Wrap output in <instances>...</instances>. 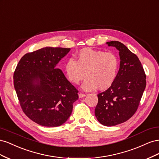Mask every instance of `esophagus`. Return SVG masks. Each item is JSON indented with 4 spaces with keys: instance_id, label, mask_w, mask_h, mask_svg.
<instances>
[{
    "instance_id": "1",
    "label": "esophagus",
    "mask_w": 159,
    "mask_h": 159,
    "mask_svg": "<svg viewBox=\"0 0 159 159\" xmlns=\"http://www.w3.org/2000/svg\"><path fill=\"white\" fill-rule=\"evenodd\" d=\"M86 95L85 94V93H79V98H84V97H85Z\"/></svg>"
}]
</instances>
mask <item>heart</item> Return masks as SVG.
<instances>
[{
    "label": "heart",
    "mask_w": 159,
    "mask_h": 159,
    "mask_svg": "<svg viewBox=\"0 0 159 159\" xmlns=\"http://www.w3.org/2000/svg\"><path fill=\"white\" fill-rule=\"evenodd\" d=\"M119 61L113 52L84 48L79 51L75 60L71 57L66 61L64 71L71 83L78 84L87 78L82 84L85 91L107 89L117 78Z\"/></svg>",
    "instance_id": "1"
}]
</instances>
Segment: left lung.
I'll use <instances>...</instances> for the list:
<instances>
[{
  "label": "left lung",
  "instance_id": "1",
  "mask_svg": "<svg viewBox=\"0 0 159 159\" xmlns=\"http://www.w3.org/2000/svg\"><path fill=\"white\" fill-rule=\"evenodd\" d=\"M119 51L120 68L113 85L98 93L95 115L111 127L127 121L135 113L146 87V75L138 57L121 42H108Z\"/></svg>",
  "mask_w": 159,
  "mask_h": 159
}]
</instances>
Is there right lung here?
<instances>
[{
  "label": "right lung",
  "mask_w": 159,
  "mask_h": 159,
  "mask_svg": "<svg viewBox=\"0 0 159 159\" xmlns=\"http://www.w3.org/2000/svg\"><path fill=\"white\" fill-rule=\"evenodd\" d=\"M70 50L46 47L27 53L14 72V86L23 112L40 125H61L70 116L73 103L79 98L78 90L56 68Z\"/></svg>",
  "instance_id": "1"
}]
</instances>
